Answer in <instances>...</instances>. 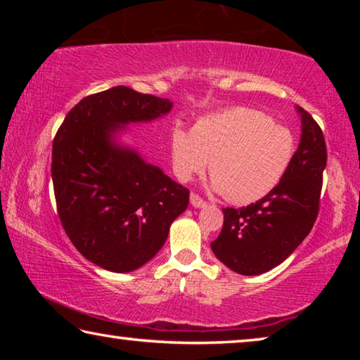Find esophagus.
<instances>
[{"instance_id": "esophagus-1", "label": "esophagus", "mask_w": 360, "mask_h": 360, "mask_svg": "<svg viewBox=\"0 0 360 360\" xmlns=\"http://www.w3.org/2000/svg\"><path fill=\"white\" fill-rule=\"evenodd\" d=\"M191 205L193 206V208H205L206 202H205L202 197H200V195L191 193Z\"/></svg>"}]
</instances>
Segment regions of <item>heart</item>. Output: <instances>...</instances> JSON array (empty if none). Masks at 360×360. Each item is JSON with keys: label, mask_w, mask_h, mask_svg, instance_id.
<instances>
[{"label": "heart", "mask_w": 360, "mask_h": 360, "mask_svg": "<svg viewBox=\"0 0 360 360\" xmlns=\"http://www.w3.org/2000/svg\"><path fill=\"white\" fill-rule=\"evenodd\" d=\"M294 133L255 108L235 106L200 117L188 131L176 124L172 157L176 176L188 181L208 165L212 191L230 203L251 205L270 195L290 169Z\"/></svg>", "instance_id": "heart-1"}]
</instances>
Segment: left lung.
Masks as SVG:
<instances>
[{"mask_svg":"<svg viewBox=\"0 0 360 360\" xmlns=\"http://www.w3.org/2000/svg\"><path fill=\"white\" fill-rule=\"evenodd\" d=\"M300 144L281 184L243 208H224V225L211 243L216 257L240 275L255 276L281 264L307 238L319 212L327 163L321 127L300 106Z\"/></svg>","mask_w":360,"mask_h":360,"instance_id":"1","label":"left lung"}]
</instances>
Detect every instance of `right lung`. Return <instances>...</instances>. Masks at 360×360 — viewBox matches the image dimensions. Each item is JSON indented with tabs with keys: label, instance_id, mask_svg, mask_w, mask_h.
<instances>
[{
	"label": "right lung",
	"instance_id": "add662e5",
	"mask_svg": "<svg viewBox=\"0 0 360 360\" xmlns=\"http://www.w3.org/2000/svg\"><path fill=\"white\" fill-rule=\"evenodd\" d=\"M172 108L168 98L117 85L79 101L53 138L58 217L77 251L105 270L143 266L187 208L188 188L115 141L129 124L155 120Z\"/></svg>",
	"mask_w": 360,
	"mask_h": 360
}]
</instances>
